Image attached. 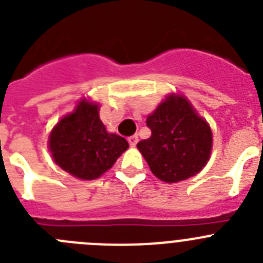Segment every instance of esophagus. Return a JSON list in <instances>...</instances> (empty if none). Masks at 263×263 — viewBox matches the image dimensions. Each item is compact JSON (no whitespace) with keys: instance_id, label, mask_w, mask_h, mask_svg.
<instances>
[{"instance_id":"esophagus-1","label":"esophagus","mask_w":263,"mask_h":263,"mask_svg":"<svg viewBox=\"0 0 263 263\" xmlns=\"http://www.w3.org/2000/svg\"><path fill=\"white\" fill-rule=\"evenodd\" d=\"M137 141H139V137H137V135H132V136L128 137V143L131 146L136 145Z\"/></svg>"}]
</instances>
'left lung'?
<instances>
[{
	"instance_id": "8db88e82",
	"label": "left lung",
	"mask_w": 263,
	"mask_h": 263,
	"mask_svg": "<svg viewBox=\"0 0 263 263\" xmlns=\"http://www.w3.org/2000/svg\"><path fill=\"white\" fill-rule=\"evenodd\" d=\"M152 135L137 148L157 178L167 183L183 181L207 164L212 132L184 97L169 96L146 119Z\"/></svg>"
}]
</instances>
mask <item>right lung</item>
<instances>
[{
	"mask_svg": "<svg viewBox=\"0 0 263 263\" xmlns=\"http://www.w3.org/2000/svg\"><path fill=\"white\" fill-rule=\"evenodd\" d=\"M127 148L124 137L106 131L99 119L98 105L85 99L49 135V149L56 164L81 179L102 176Z\"/></svg>",
	"mask_w": 263,
	"mask_h": 263,
	"instance_id": "right-lung-1",
	"label": "right lung"
}]
</instances>
